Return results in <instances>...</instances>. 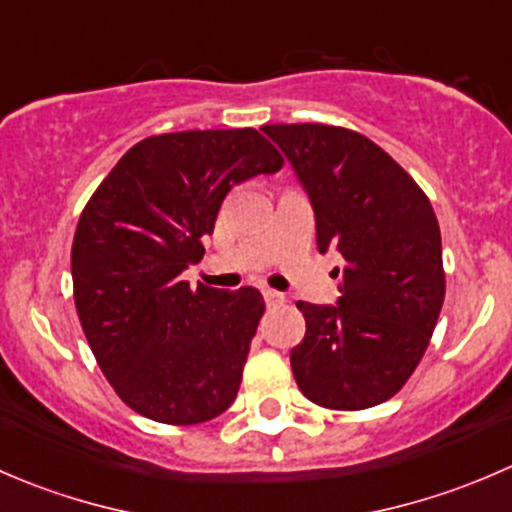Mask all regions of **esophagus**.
Instances as JSON below:
<instances>
[{"mask_svg":"<svg viewBox=\"0 0 512 512\" xmlns=\"http://www.w3.org/2000/svg\"><path fill=\"white\" fill-rule=\"evenodd\" d=\"M262 297H265L267 307H280V304H285V294L275 292V289H265V292H262Z\"/></svg>","mask_w":512,"mask_h":512,"instance_id":"esophagus-1","label":"esophagus"}]
</instances>
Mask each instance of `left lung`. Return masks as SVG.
Returning <instances> with one entry per match:
<instances>
[{
    "mask_svg": "<svg viewBox=\"0 0 512 512\" xmlns=\"http://www.w3.org/2000/svg\"><path fill=\"white\" fill-rule=\"evenodd\" d=\"M262 131L312 200L319 250L334 247L344 260L337 307L297 302L307 332L289 354L294 381L324 409L384 404L414 374L446 297L431 200L384 148L349 128Z\"/></svg>",
    "mask_w": 512,
    "mask_h": 512,
    "instance_id": "obj_1",
    "label": "left lung"
}]
</instances>
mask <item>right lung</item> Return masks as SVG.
<instances>
[{
    "label": "right lung",
    "instance_id": "obj_1",
    "mask_svg": "<svg viewBox=\"0 0 512 512\" xmlns=\"http://www.w3.org/2000/svg\"><path fill=\"white\" fill-rule=\"evenodd\" d=\"M285 165L255 128L143 138L94 190L76 225L79 322L108 384L136 414L170 426L235 401L265 299L180 280L203 260L225 195Z\"/></svg>",
    "mask_w": 512,
    "mask_h": 512
}]
</instances>
